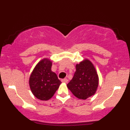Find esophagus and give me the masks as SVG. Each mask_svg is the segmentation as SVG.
I'll return each instance as SVG.
<instances>
[{"label":"esophagus","instance_id":"1","mask_svg":"<svg viewBox=\"0 0 130 130\" xmlns=\"http://www.w3.org/2000/svg\"><path fill=\"white\" fill-rule=\"evenodd\" d=\"M61 80H62V83H68V79H66V78H64V79H62Z\"/></svg>","mask_w":130,"mask_h":130}]
</instances>
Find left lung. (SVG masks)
<instances>
[{"instance_id": "obj_1", "label": "left lung", "mask_w": 130, "mask_h": 130, "mask_svg": "<svg viewBox=\"0 0 130 130\" xmlns=\"http://www.w3.org/2000/svg\"><path fill=\"white\" fill-rule=\"evenodd\" d=\"M99 78L93 64L84 59L76 65V71L67 87L76 97L86 100L96 93Z\"/></svg>"}]
</instances>
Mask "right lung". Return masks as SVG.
Returning <instances> with one entry per match:
<instances>
[{"label": "right lung", "instance_id": "add662e5", "mask_svg": "<svg viewBox=\"0 0 130 130\" xmlns=\"http://www.w3.org/2000/svg\"><path fill=\"white\" fill-rule=\"evenodd\" d=\"M52 61L44 58L40 60L29 77V86L33 95L40 100L46 101L53 96L61 81L52 71Z\"/></svg>", "mask_w": 130, "mask_h": 130}]
</instances>
